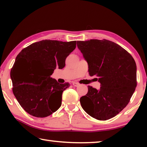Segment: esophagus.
<instances>
[{"instance_id":"1","label":"esophagus","mask_w":147,"mask_h":147,"mask_svg":"<svg viewBox=\"0 0 147 147\" xmlns=\"http://www.w3.org/2000/svg\"><path fill=\"white\" fill-rule=\"evenodd\" d=\"M73 85L74 87H78V86H79L80 84H79L78 83L76 82H73Z\"/></svg>"}]
</instances>
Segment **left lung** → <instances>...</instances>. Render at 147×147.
Returning <instances> with one entry per match:
<instances>
[{"mask_svg": "<svg viewBox=\"0 0 147 147\" xmlns=\"http://www.w3.org/2000/svg\"><path fill=\"white\" fill-rule=\"evenodd\" d=\"M88 62L89 73L100 83L99 89L88 86L80 99L86 112L98 120L113 117L127 106L137 86L135 60L125 49L106 39L77 41Z\"/></svg>", "mask_w": 147, "mask_h": 147, "instance_id": "obj_1", "label": "left lung"}]
</instances>
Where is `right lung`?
I'll use <instances>...</instances> for the list:
<instances>
[{
  "mask_svg": "<svg viewBox=\"0 0 147 147\" xmlns=\"http://www.w3.org/2000/svg\"><path fill=\"white\" fill-rule=\"evenodd\" d=\"M76 41L63 42L42 40L31 44L17 55L10 73L13 93L17 101L30 115L46 117L61 105L62 93L69 84H59L51 76L56 68L63 69L65 59L76 48ZM29 65L30 77L20 73L25 64ZM38 77V81L32 80Z\"/></svg>",
  "mask_w": 147,
  "mask_h": 147,
  "instance_id": "obj_1",
  "label": "right lung"
}]
</instances>
